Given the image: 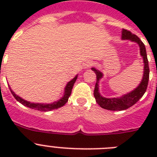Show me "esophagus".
Listing matches in <instances>:
<instances>
[{"instance_id": "1", "label": "esophagus", "mask_w": 157, "mask_h": 157, "mask_svg": "<svg viewBox=\"0 0 157 157\" xmlns=\"http://www.w3.org/2000/svg\"><path fill=\"white\" fill-rule=\"evenodd\" d=\"M93 65H94V63H93L92 61H90V60H88V61H86L85 63H84V68H86V69L90 68V67H92Z\"/></svg>"}]
</instances>
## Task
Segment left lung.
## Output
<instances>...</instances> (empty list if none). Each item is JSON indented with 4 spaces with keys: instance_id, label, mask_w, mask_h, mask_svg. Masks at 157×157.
Instances as JSON below:
<instances>
[{
    "instance_id": "left-lung-1",
    "label": "left lung",
    "mask_w": 157,
    "mask_h": 157,
    "mask_svg": "<svg viewBox=\"0 0 157 157\" xmlns=\"http://www.w3.org/2000/svg\"><path fill=\"white\" fill-rule=\"evenodd\" d=\"M122 40H129L132 42L137 43L139 46L140 56L143 59L144 68H143V76L141 81L132 91L123 94L119 98H105L101 95L99 90V82L104 77V74L101 71L95 67H92L91 70L94 71L97 75V82H96L95 88H94V98H95L97 103L103 109L110 111H123L129 109L130 107L134 105L140 100V98L144 95L146 91L148 82L149 77V62L147 59V54L145 46L143 42L140 40L138 36L132 34L131 32L127 30H122Z\"/></svg>"
}]
</instances>
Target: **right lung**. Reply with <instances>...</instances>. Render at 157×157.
I'll list each match as a JSON object with an SVG mask.
<instances>
[{
  "label": "right lung",
  "instance_id": "1",
  "mask_svg": "<svg viewBox=\"0 0 157 157\" xmlns=\"http://www.w3.org/2000/svg\"><path fill=\"white\" fill-rule=\"evenodd\" d=\"M78 78V75H76L75 76V78H73L71 81H69L67 83V85L64 87V92H63V95L62 96V98L60 99L57 100V101L52 102V103H34V102H30V101H27L26 100H24L23 98H20L19 96H18L17 94H15L13 90H12L11 87L9 86L10 89L11 93L12 94V95L14 96V98H16V101H19V103L22 104L23 105L26 107H28L30 109H35V110L41 111V112H48V111H52L54 109H57L60 107L63 106L68 101V98L70 97L71 94L72 88H73V86H74L75 82L76 79Z\"/></svg>",
  "mask_w": 157,
  "mask_h": 157
}]
</instances>
